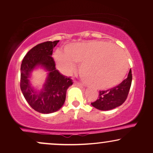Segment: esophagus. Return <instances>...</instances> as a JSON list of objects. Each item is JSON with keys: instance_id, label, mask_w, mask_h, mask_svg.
<instances>
[{"instance_id": "34e87169", "label": "esophagus", "mask_w": 153, "mask_h": 153, "mask_svg": "<svg viewBox=\"0 0 153 153\" xmlns=\"http://www.w3.org/2000/svg\"><path fill=\"white\" fill-rule=\"evenodd\" d=\"M74 82L75 84H77V85H82V83L80 82H78V81H77V80H74Z\"/></svg>"}]
</instances>
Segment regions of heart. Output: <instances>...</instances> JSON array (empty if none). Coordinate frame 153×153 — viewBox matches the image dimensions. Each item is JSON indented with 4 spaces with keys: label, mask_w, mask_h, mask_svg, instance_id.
Returning a JSON list of instances; mask_svg holds the SVG:
<instances>
[{
    "label": "heart",
    "mask_w": 153,
    "mask_h": 153,
    "mask_svg": "<svg viewBox=\"0 0 153 153\" xmlns=\"http://www.w3.org/2000/svg\"><path fill=\"white\" fill-rule=\"evenodd\" d=\"M57 65L62 73L71 74L76 63H81L80 73L88 84L101 89L112 88L122 80L128 69L125 54L119 47L103 41L73 43L65 47V52L54 54Z\"/></svg>",
    "instance_id": "obj_1"
}]
</instances>
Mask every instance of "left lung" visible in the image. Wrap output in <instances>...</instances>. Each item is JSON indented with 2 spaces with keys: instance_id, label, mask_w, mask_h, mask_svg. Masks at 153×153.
Wrapping results in <instances>:
<instances>
[{
  "instance_id": "obj_1",
  "label": "left lung",
  "mask_w": 153,
  "mask_h": 153,
  "mask_svg": "<svg viewBox=\"0 0 153 153\" xmlns=\"http://www.w3.org/2000/svg\"><path fill=\"white\" fill-rule=\"evenodd\" d=\"M132 75L130 70L127 78L117 86L106 91H100L99 99L91 105L96 108L102 111L113 109L122 104L127 99L130 89Z\"/></svg>"
}]
</instances>
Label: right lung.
Wrapping results in <instances>:
<instances>
[{
    "label": "right lung",
    "mask_w": 153,
    "mask_h": 153,
    "mask_svg": "<svg viewBox=\"0 0 153 153\" xmlns=\"http://www.w3.org/2000/svg\"><path fill=\"white\" fill-rule=\"evenodd\" d=\"M59 42H45L31 49L22 60L21 65L20 87L22 94L33 109L42 114L57 111L64 104L67 89L73 85V80L56 70L52 57L53 48ZM41 65L49 72L46 82L39 93L30 86L28 78L36 66Z\"/></svg>",
    "instance_id": "add662e5"
}]
</instances>
